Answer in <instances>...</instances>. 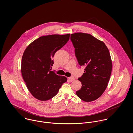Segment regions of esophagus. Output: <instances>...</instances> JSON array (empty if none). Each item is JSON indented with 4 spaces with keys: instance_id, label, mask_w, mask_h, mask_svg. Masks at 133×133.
Returning <instances> with one entry per match:
<instances>
[{
    "instance_id": "34e87169",
    "label": "esophagus",
    "mask_w": 133,
    "mask_h": 133,
    "mask_svg": "<svg viewBox=\"0 0 133 133\" xmlns=\"http://www.w3.org/2000/svg\"><path fill=\"white\" fill-rule=\"evenodd\" d=\"M69 79L71 81H73V80H75V78H74V76H71V77H70L69 78Z\"/></svg>"
}]
</instances>
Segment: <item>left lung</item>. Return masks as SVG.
Listing matches in <instances>:
<instances>
[{
	"label": "left lung",
	"instance_id": "1",
	"mask_svg": "<svg viewBox=\"0 0 133 133\" xmlns=\"http://www.w3.org/2000/svg\"><path fill=\"white\" fill-rule=\"evenodd\" d=\"M70 39L78 63L86 67L78 78L82 86L76 95L84 101H93L104 93L110 78L112 63L109 51L103 42L89 34H71Z\"/></svg>",
	"mask_w": 133,
	"mask_h": 133
}]
</instances>
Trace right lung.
I'll return each instance as SVG.
<instances>
[{"label": "right lung", "instance_id": "1", "mask_svg": "<svg viewBox=\"0 0 133 133\" xmlns=\"http://www.w3.org/2000/svg\"><path fill=\"white\" fill-rule=\"evenodd\" d=\"M70 34L41 36L26 48L21 60V74L32 95L46 101L56 95L67 79L51 71L52 58L69 40Z\"/></svg>", "mask_w": 133, "mask_h": 133}]
</instances>
